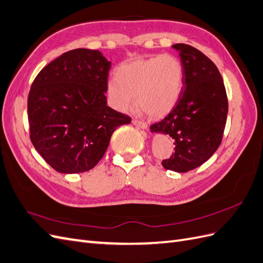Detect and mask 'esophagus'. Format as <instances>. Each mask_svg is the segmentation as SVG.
I'll return each instance as SVG.
<instances>
[{"label":"esophagus","instance_id":"1","mask_svg":"<svg viewBox=\"0 0 263 263\" xmlns=\"http://www.w3.org/2000/svg\"><path fill=\"white\" fill-rule=\"evenodd\" d=\"M132 122H133V124H136V125H138V126L142 127V129H146V127H147V123H146V122H144V121H142V120H139V119H133V120H132Z\"/></svg>","mask_w":263,"mask_h":263}]
</instances>
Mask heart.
<instances>
[{
  "mask_svg": "<svg viewBox=\"0 0 263 263\" xmlns=\"http://www.w3.org/2000/svg\"><path fill=\"white\" fill-rule=\"evenodd\" d=\"M117 78L108 81V95L114 106L130 110L136 103L148 116L160 118L174 108L183 88L182 62L172 54L156 55L123 64Z\"/></svg>",
  "mask_w": 263,
  "mask_h": 263,
  "instance_id": "heart-1",
  "label": "heart"
}]
</instances>
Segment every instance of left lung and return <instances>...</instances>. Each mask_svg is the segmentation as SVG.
Listing matches in <instances>:
<instances>
[{
  "instance_id": "8db88e82",
  "label": "left lung",
  "mask_w": 263,
  "mask_h": 263,
  "mask_svg": "<svg viewBox=\"0 0 263 263\" xmlns=\"http://www.w3.org/2000/svg\"><path fill=\"white\" fill-rule=\"evenodd\" d=\"M183 69V89L173 110L149 126L174 140V153L163 160L164 168L185 173L211 157L221 143L227 121L226 88L217 66L198 49L175 44Z\"/></svg>"
}]
</instances>
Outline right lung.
Returning <instances> with one entry per match:
<instances>
[{
  "label": "right lung",
  "mask_w": 263,
  "mask_h": 263,
  "mask_svg": "<svg viewBox=\"0 0 263 263\" xmlns=\"http://www.w3.org/2000/svg\"><path fill=\"white\" fill-rule=\"evenodd\" d=\"M110 62L99 50L64 52L37 74L27 99L29 138L59 173L95 167L112 133L131 118L107 106Z\"/></svg>",
  "instance_id": "1"
}]
</instances>
